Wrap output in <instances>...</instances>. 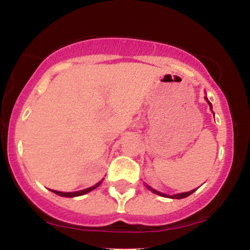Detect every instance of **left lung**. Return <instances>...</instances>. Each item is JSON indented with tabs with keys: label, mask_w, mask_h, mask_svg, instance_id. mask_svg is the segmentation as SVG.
<instances>
[{
	"label": "left lung",
	"mask_w": 250,
	"mask_h": 250,
	"mask_svg": "<svg viewBox=\"0 0 250 250\" xmlns=\"http://www.w3.org/2000/svg\"><path fill=\"white\" fill-rule=\"evenodd\" d=\"M205 99L207 100L209 107H210V109H211V103L208 101L207 97H205ZM213 114H214V113H213ZM146 186H147V185H146ZM147 188H148L150 191H153L154 194H157V195H160V196H163V197H170V199H185V197H187V196H189V195H190V194H193L194 191L197 189V188H196V189H194V190L187 191V193H180V194H175V195H167V194H163V193H160V191L155 190V189H153L151 187H149V186H147Z\"/></svg>",
	"instance_id": "8db88e82"
}]
</instances>
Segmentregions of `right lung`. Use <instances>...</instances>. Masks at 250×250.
<instances>
[{"mask_svg": "<svg viewBox=\"0 0 250 250\" xmlns=\"http://www.w3.org/2000/svg\"><path fill=\"white\" fill-rule=\"evenodd\" d=\"M102 182V181H101ZM101 182L96 183L95 186H93V187L90 188H87V189H83V190H80V191H73V193H63V191H57V190H53V189H50L53 193H55L57 195H60V196H64V197H75V196H81V195H84L89 193V191H91L93 189H95L96 187H99L100 185H101Z\"/></svg>", "mask_w": 250, "mask_h": 250, "instance_id": "add662e5", "label": "right lung"}]
</instances>
